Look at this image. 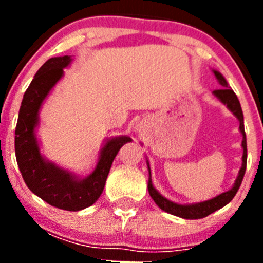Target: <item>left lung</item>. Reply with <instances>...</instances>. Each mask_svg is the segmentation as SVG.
I'll list each match as a JSON object with an SVG mask.
<instances>
[{
	"label": "left lung",
	"mask_w": 263,
	"mask_h": 263,
	"mask_svg": "<svg viewBox=\"0 0 263 263\" xmlns=\"http://www.w3.org/2000/svg\"><path fill=\"white\" fill-rule=\"evenodd\" d=\"M215 72V76L217 78L218 83L222 85V88L220 89L213 90V95H215L217 99H220L221 103H224L228 108L231 109V111L238 118L240 121V130L242 133V148H243V155H242V167H241L240 173H238V176L236 179V183H234L233 188H231L229 191L224 192V194L218 195V196L213 197L211 200L203 201V203L199 204H192V205H182V204H176L173 203V201L167 200L166 197H163L159 192L153 187L152 178L148 180V194L153 197V200L155 201L160 210L164 211L167 213H171L174 216H178V217L188 218V220H195V218H203L206 217L208 215L213 213L215 211L220 210L224 205H227L229 201L236 196L238 188H240L241 183H242L243 175H245V170H246V159H248V150H246V134H245V127H243V115H242V109H241L240 101L237 99L236 93H234L232 88L228 87L227 80L224 79V76L217 71ZM148 166V164H147ZM148 171H150V167H148Z\"/></svg>",
	"instance_id": "obj_1"
}]
</instances>
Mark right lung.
<instances>
[{"instance_id":"obj_1","label":"right lung","mask_w":263,"mask_h":263,"mask_svg":"<svg viewBox=\"0 0 263 263\" xmlns=\"http://www.w3.org/2000/svg\"><path fill=\"white\" fill-rule=\"evenodd\" d=\"M69 63L71 57L68 55L48 59L36 72L23 95L15 127V157L30 191L59 210L80 211L92 205L103 194L113 159L122 145L132 139L118 137L108 141L101 150L96 168L85 179H76L68 171L42 157L34 134L38 124V111L43 100L63 76V68Z\"/></svg>"}]
</instances>
